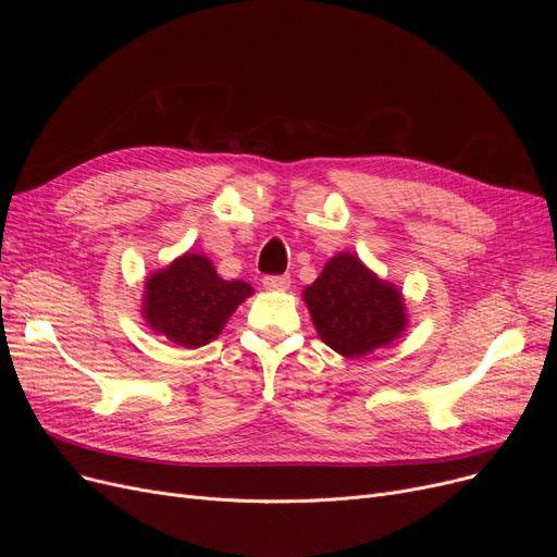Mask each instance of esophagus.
<instances>
[{"instance_id": "esophagus-1", "label": "esophagus", "mask_w": 557, "mask_h": 557, "mask_svg": "<svg viewBox=\"0 0 557 557\" xmlns=\"http://www.w3.org/2000/svg\"><path fill=\"white\" fill-rule=\"evenodd\" d=\"M288 286H290L288 275H267V277H263V288H269V290H286Z\"/></svg>"}]
</instances>
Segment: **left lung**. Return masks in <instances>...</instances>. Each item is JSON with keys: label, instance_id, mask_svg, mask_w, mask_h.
<instances>
[{"label": "left lung", "instance_id": "8db88e82", "mask_svg": "<svg viewBox=\"0 0 557 557\" xmlns=\"http://www.w3.org/2000/svg\"><path fill=\"white\" fill-rule=\"evenodd\" d=\"M302 298L318 336L343 357L391 345L408 325L401 290L352 252L332 257Z\"/></svg>", "mask_w": 557, "mask_h": 557}]
</instances>
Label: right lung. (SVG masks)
I'll return each instance as SVG.
<instances>
[{"instance_id":"add662e5","label":"right lung","mask_w":557,"mask_h":557,"mask_svg":"<svg viewBox=\"0 0 557 557\" xmlns=\"http://www.w3.org/2000/svg\"><path fill=\"white\" fill-rule=\"evenodd\" d=\"M144 288V320L156 334L183 347L214 341L234 309L252 296L250 284L219 277L214 263L196 252L151 273Z\"/></svg>"}]
</instances>
